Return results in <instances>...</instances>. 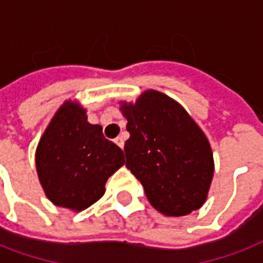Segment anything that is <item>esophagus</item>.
I'll list each match as a JSON object with an SVG mask.
<instances>
[{"label":"esophagus","mask_w":263,"mask_h":263,"mask_svg":"<svg viewBox=\"0 0 263 263\" xmlns=\"http://www.w3.org/2000/svg\"><path fill=\"white\" fill-rule=\"evenodd\" d=\"M114 142H116L120 147H124V138L122 137H117L116 139H114Z\"/></svg>","instance_id":"34e87169"}]
</instances>
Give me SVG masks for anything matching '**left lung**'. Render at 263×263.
<instances>
[{"instance_id": "1", "label": "left lung", "mask_w": 263, "mask_h": 263, "mask_svg": "<svg viewBox=\"0 0 263 263\" xmlns=\"http://www.w3.org/2000/svg\"><path fill=\"white\" fill-rule=\"evenodd\" d=\"M129 139L125 166L141 181L152 206L167 216H185L206 199L213 156L201 128L177 102L147 90L122 104Z\"/></svg>"}]
</instances>
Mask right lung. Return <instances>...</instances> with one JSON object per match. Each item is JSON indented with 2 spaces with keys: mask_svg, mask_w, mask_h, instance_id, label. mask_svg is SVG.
<instances>
[{
  "mask_svg": "<svg viewBox=\"0 0 263 263\" xmlns=\"http://www.w3.org/2000/svg\"><path fill=\"white\" fill-rule=\"evenodd\" d=\"M124 164V153L104 138L86 111L64 103L39 142L36 167L43 190L57 206L83 211L104 194L108 177Z\"/></svg>",
  "mask_w": 263,
  "mask_h": 263,
  "instance_id": "add662e5",
  "label": "right lung"
}]
</instances>
